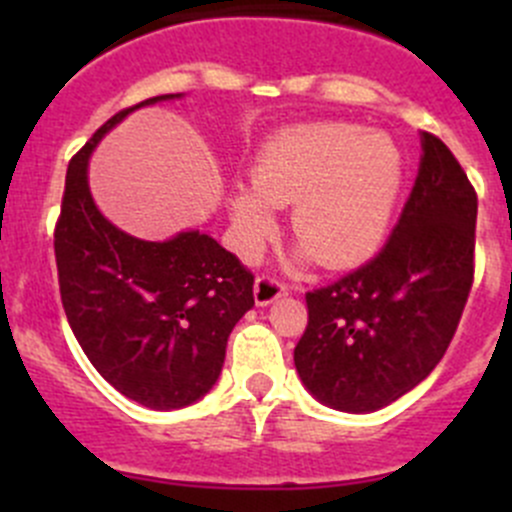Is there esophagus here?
<instances>
[{
    "instance_id": "obj_1",
    "label": "esophagus",
    "mask_w": 512,
    "mask_h": 512,
    "mask_svg": "<svg viewBox=\"0 0 512 512\" xmlns=\"http://www.w3.org/2000/svg\"><path fill=\"white\" fill-rule=\"evenodd\" d=\"M285 294H287L285 282L277 280V277H272V275H257V280H255V302L260 304V307L275 302L277 297H285Z\"/></svg>"
}]
</instances>
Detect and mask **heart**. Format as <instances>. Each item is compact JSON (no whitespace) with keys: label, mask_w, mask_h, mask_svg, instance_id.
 Returning <instances> with one entry per match:
<instances>
[{"label":"heart","mask_w":512,"mask_h":512,"mask_svg":"<svg viewBox=\"0 0 512 512\" xmlns=\"http://www.w3.org/2000/svg\"><path fill=\"white\" fill-rule=\"evenodd\" d=\"M250 180L252 188L232 195V225L245 255L270 235L272 208L292 205L299 245L327 270H342L379 247L404 183V158L384 131L312 123L267 141Z\"/></svg>","instance_id":"heart-1"}]
</instances>
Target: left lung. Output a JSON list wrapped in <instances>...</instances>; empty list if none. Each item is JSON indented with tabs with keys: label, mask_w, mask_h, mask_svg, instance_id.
I'll list each match as a JSON object with an SVG mask.
<instances>
[{
	"label": "left lung",
	"mask_w": 512,
	"mask_h": 512,
	"mask_svg": "<svg viewBox=\"0 0 512 512\" xmlns=\"http://www.w3.org/2000/svg\"><path fill=\"white\" fill-rule=\"evenodd\" d=\"M418 178L389 242L307 299L294 366L322 404L389 406L446 354L476 272L478 195L451 148L423 133Z\"/></svg>",
	"instance_id": "1"
}]
</instances>
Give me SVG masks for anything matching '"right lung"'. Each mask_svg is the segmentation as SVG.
Here are the masks:
<instances>
[{"mask_svg": "<svg viewBox=\"0 0 512 512\" xmlns=\"http://www.w3.org/2000/svg\"><path fill=\"white\" fill-rule=\"evenodd\" d=\"M108 118L69 160L54 255L66 319L98 374L128 399L170 411L218 381L227 337L255 304V275L200 230L146 242L108 223L89 193L94 146L133 108Z\"/></svg>", "mask_w": 512, "mask_h": 512, "instance_id": "1", "label": "right lung"}]
</instances>
